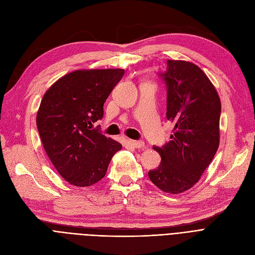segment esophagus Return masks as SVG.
Listing matches in <instances>:
<instances>
[{"label":"esophagus","mask_w":255,"mask_h":255,"mask_svg":"<svg viewBox=\"0 0 255 255\" xmlns=\"http://www.w3.org/2000/svg\"><path fill=\"white\" fill-rule=\"evenodd\" d=\"M130 144L135 149H142L144 146V142L141 140H129Z\"/></svg>","instance_id":"esophagus-1"}]
</instances>
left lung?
I'll return each instance as SVG.
<instances>
[{"label": "left lung", "mask_w": 255, "mask_h": 255, "mask_svg": "<svg viewBox=\"0 0 255 255\" xmlns=\"http://www.w3.org/2000/svg\"><path fill=\"white\" fill-rule=\"evenodd\" d=\"M158 76L166 87V118L175 128L168 142L153 146L161 162L149 170V178L159 189L177 194L194 186L217 152L221 103L208 76L192 63L168 60Z\"/></svg>", "instance_id": "left-lung-1"}]
</instances>
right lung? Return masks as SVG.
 <instances>
[{"mask_svg": "<svg viewBox=\"0 0 255 255\" xmlns=\"http://www.w3.org/2000/svg\"><path fill=\"white\" fill-rule=\"evenodd\" d=\"M123 69L77 70L66 74L44 94L37 128L45 152L70 184L88 187L100 181L122 144L107 138L94 123L122 79Z\"/></svg>", "mask_w": 255, "mask_h": 255, "instance_id": "right-lung-1", "label": "right lung"}]
</instances>
